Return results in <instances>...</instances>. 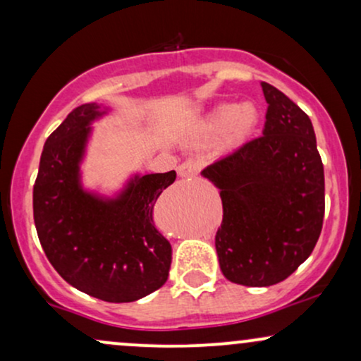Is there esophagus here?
<instances>
[{
  "mask_svg": "<svg viewBox=\"0 0 361 361\" xmlns=\"http://www.w3.org/2000/svg\"><path fill=\"white\" fill-rule=\"evenodd\" d=\"M198 169H200V163L197 159H186L183 164L178 166V175L181 178H192L197 175Z\"/></svg>",
  "mask_w": 361,
  "mask_h": 361,
  "instance_id": "esophagus-1",
  "label": "esophagus"
}]
</instances>
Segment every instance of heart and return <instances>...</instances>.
Returning a JSON list of instances; mask_svg holds the SVG:
<instances>
[{
  "mask_svg": "<svg viewBox=\"0 0 361 361\" xmlns=\"http://www.w3.org/2000/svg\"><path fill=\"white\" fill-rule=\"evenodd\" d=\"M258 109L252 103H241V105L224 103V105L215 106L207 115L204 128L210 137L224 132L227 142L234 146V144H241L251 134L252 128L258 123Z\"/></svg>",
  "mask_w": 361,
  "mask_h": 361,
  "instance_id": "obj_1",
  "label": "heart"
}]
</instances>
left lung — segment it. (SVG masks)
<instances>
[{
	"label": "left lung",
	"instance_id": "8db88e82",
	"mask_svg": "<svg viewBox=\"0 0 361 361\" xmlns=\"http://www.w3.org/2000/svg\"><path fill=\"white\" fill-rule=\"evenodd\" d=\"M261 88L268 103L263 135L202 171L221 190V270L246 287L280 283L309 258L326 205L312 122L275 86Z\"/></svg>",
	"mask_w": 361,
	"mask_h": 361
}]
</instances>
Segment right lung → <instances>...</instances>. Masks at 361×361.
Listing matches in <instances>:
<instances>
[{
	"instance_id": "1",
	"label": "right lung",
	"mask_w": 361,
	"mask_h": 361,
	"mask_svg": "<svg viewBox=\"0 0 361 361\" xmlns=\"http://www.w3.org/2000/svg\"><path fill=\"white\" fill-rule=\"evenodd\" d=\"M105 111L78 106L45 140L34 185V221L56 271L91 297L134 302L166 283L171 244L157 231L154 205L175 171L135 176L117 198L82 190L80 163L90 123Z\"/></svg>"
}]
</instances>
